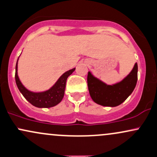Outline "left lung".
<instances>
[{
    "label": "left lung",
    "instance_id": "8db88e82",
    "mask_svg": "<svg viewBox=\"0 0 157 157\" xmlns=\"http://www.w3.org/2000/svg\"><path fill=\"white\" fill-rule=\"evenodd\" d=\"M138 66L135 63L131 73L120 82L109 86L88 73L87 82L94 102L103 106L115 107L122 103L133 92L137 82Z\"/></svg>",
    "mask_w": 157,
    "mask_h": 157
}]
</instances>
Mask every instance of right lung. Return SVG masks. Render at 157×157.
<instances>
[{
	"label": "right lung",
	"instance_id": "add662e5",
	"mask_svg": "<svg viewBox=\"0 0 157 157\" xmlns=\"http://www.w3.org/2000/svg\"><path fill=\"white\" fill-rule=\"evenodd\" d=\"M75 68L65 72L61 76L56 83L48 91L44 92L35 93L27 90L20 81L17 76V61L15 66V82L19 91L23 96L26 98L32 105L37 108H51L60 103L64 96L65 88H66V80L71 75Z\"/></svg>",
	"mask_w": 157,
	"mask_h": 157
}]
</instances>
